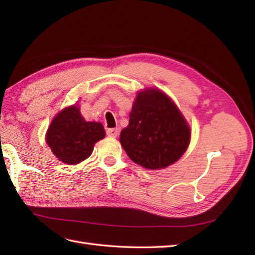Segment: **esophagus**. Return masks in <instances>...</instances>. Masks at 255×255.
I'll return each mask as SVG.
<instances>
[{
	"label": "esophagus",
	"instance_id": "esophagus-1",
	"mask_svg": "<svg viewBox=\"0 0 255 255\" xmlns=\"http://www.w3.org/2000/svg\"><path fill=\"white\" fill-rule=\"evenodd\" d=\"M107 136L110 137H117L119 133V129L118 128H108L106 130Z\"/></svg>",
	"mask_w": 255,
	"mask_h": 255
}]
</instances>
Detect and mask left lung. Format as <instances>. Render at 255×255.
Here are the masks:
<instances>
[{
	"label": "left lung",
	"instance_id": "8db88e82",
	"mask_svg": "<svg viewBox=\"0 0 255 255\" xmlns=\"http://www.w3.org/2000/svg\"><path fill=\"white\" fill-rule=\"evenodd\" d=\"M119 141L134 163L159 170L184 154L191 141V129L169 96L147 89L137 94Z\"/></svg>",
	"mask_w": 255,
	"mask_h": 255
}]
</instances>
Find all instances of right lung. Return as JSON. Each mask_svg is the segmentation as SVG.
<instances>
[{
  "instance_id": "obj_1",
  "label": "right lung",
  "mask_w": 255,
  "mask_h": 255,
  "mask_svg": "<svg viewBox=\"0 0 255 255\" xmlns=\"http://www.w3.org/2000/svg\"><path fill=\"white\" fill-rule=\"evenodd\" d=\"M104 137L103 125L86 122L79 107L72 105L63 108L52 119L46 133V141L58 160L72 165L88 159L94 144Z\"/></svg>"
}]
</instances>
